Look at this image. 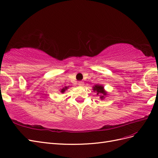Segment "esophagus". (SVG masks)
<instances>
[{"label": "esophagus", "mask_w": 158, "mask_h": 158, "mask_svg": "<svg viewBox=\"0 0 158 158\" xmlns=\"http://www.w3.org/2000/svg\"><path fill=\"white\" fill-rule=\"evenodd\" d=\"M78 85H79V86H83V85H84V82L83 81H79Z\"/></svg>", "instance_id": "1"}]
</instances>
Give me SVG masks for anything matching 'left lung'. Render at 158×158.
Wrapping results in <instances>:
<instances>
[{
    "label": "left lung",
    "instance_id": "left-lung-1",
    "mask_svg": "<svg viewBox=\"0 0 158 158\" xmlns=\"http://www.w3.org/2000/svg\"><path fill=\"white\" fill-rule=\"evenodd\" d=\"M93 91L94 92H97V94L100 96V98L101 100H103L106 97V95L107 94V93L105 91L104 89V87H102V85H94L93 89Z\"/></svg>",
    "mask_w": 158,
    "mask_h": 158
}]
</instances>
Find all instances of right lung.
I'll list each match as a JSON object with an SVG mask.
<instances>
[{
    "instance_id": "obj_1",
    "label": "right lung",
    "mask_w": 158,
    "mask_h": 158,
    "mask_svg": "<svg viewBox=\"0 0 158 158\" xmlns=\"http://www.w3.org/2000/svg\"><path fill=\"white\" fill-rule=\"evenodd\" d=\"M67 89H68V87H65L64 88H63V89H61V93H64L65 91V90H67Z\"/></svg>"
}]
</instances>
